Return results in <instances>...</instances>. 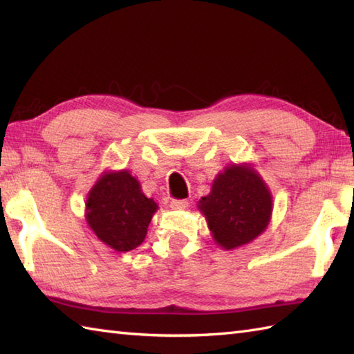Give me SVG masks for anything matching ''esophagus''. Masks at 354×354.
Returning <instances> with one entry per match:
<instances>
[{
  "label": "esophagus",
  "mask_w": 354,
  "mask_h": 354,
  "mask_svg": "<svg viewBox=\"0 0 354 354\" xmlns=\"http://www.w3.org/2000/svg\"><path fill=\"white\" fill-rule=\"evenodd\" d=\"M187 207H189V202H187L185 199H173L170 202L171 209H185Z\"/></svg>",
  "instance_id": "34e87169"
}]
</instances>
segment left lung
Segmentation results:
<instances>
[{
	"label": "left lung",
	"instance_id": "1",
	"mask_svg": "<svg viewBox=\"0 0 354 354\" xmlns=\"http://www.w3.org/2000/svg\"><path fill=\"white\" fill-rule=\"evenodd\" d=\"M217 246L230 251L248 245L268 228L272 194L250 162L228 164L214 178L212 192L198 202Z\"/></svg>",
	"mask_w": 354,
	"mask_h": 354
}]
</instances>
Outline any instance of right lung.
Returning <instances> with one entry per match:
<instances>
[{
	"instance_id": "obj_1",
	"label": "right lung",
	"mask_w": 354,
	"mask_h": 354,
	"mask_svg": "<svg viewBox=\"0 0 354 354\" xmlns=\"http://www.w3.org/2000/svg\"><path fill=\"white\" fill-rule=\"evenodd\" d=\"M85 219L104 245L118 252L142 243L158 204L141 190L129 170L103 171L89 190Z\"/></svg>"
}]
</instances>
